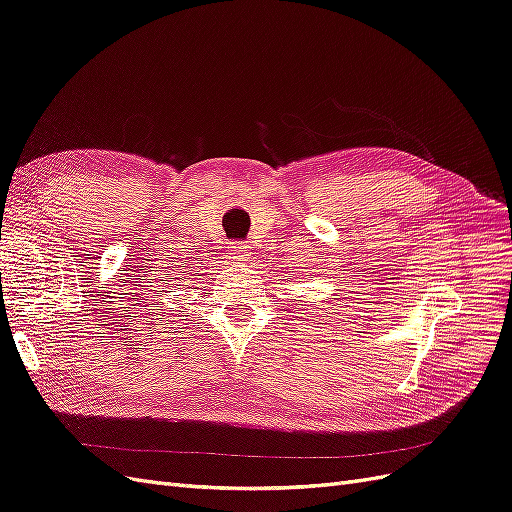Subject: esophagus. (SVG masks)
<instances>
[{
  "instance_id": "obj_1",
  "label": "esophagus",
  "mask_w": 512,
  "mask_h": 512,
  "mask_svg": "<svg viewBox=\"0 0 512 512\" xmlns=\"http://www.w3.org/2000/svg\"><path fill=\"white\" fill-rule=\"evenodd\" d=\"M252 256V250H250V245L247 243H234L232 247H230V258L232 260H247Z\"/></svg>"
}]
</instances>
